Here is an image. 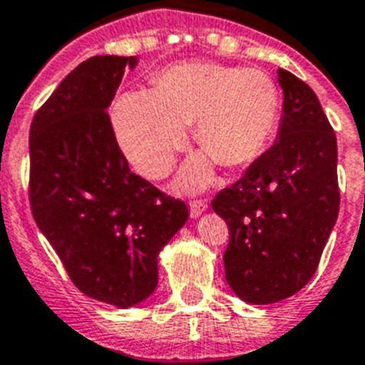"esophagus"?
<instances>
[{"instance_id":"obj_1","label":"esophagus","mask_w":365,"mask_h":365,"mask_svg":"<svg viewBox=\"0 0 365 365\" xmlns=\"http://www.w3.org/2000/svg\"><path fill=\"white\" fill-rule=\"evenodd\" d=\"M189 205H191V217L192 218H198L202 213H204L205 209H207V202H204V200H192Z\"/></svg>"}]
</instances>
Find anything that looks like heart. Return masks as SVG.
<instances>
[{"instance_id":"1","label":"heart","mask_w":365,"mask_h":365,"mask_svg":"<svg viewBox=\"0 0 365 365\" xmlns=\"http://www.w3.org/2000/svg\"><path fill=\"white\" fill-rule=\"evenodd\" d=\"M279 119V90L261 69L180 64L165 69L152 91H126L113 104V128L126 160L145 178L169 173L195 123L196 141L226 167L262 152ZM207 154L185 165L182 182L198 189L211 180Z\"/></svg>"}]
</instances>
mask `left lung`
<instances>
[{
  "instance_id": "obj_1",
  "label": "left lung",
  "mask_w": 365,
  "mask_h": 365,
  "mask_svg": "<svg viewBox=\"0 0 365 365\" xmlns=\"http://www.w3.org/2000/svg\"><path fill=\"white\" fill-rule=\"evenodd\" d=\"M283 117L275 143L213 200L230 227L226 281L246 303L270 305L316 274L338 218V148L318 97L277 69Z\"/></svg>"
}]
</instances>
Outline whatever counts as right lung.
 Returning a JSON list of instances; mask_svg holds the SVG:
<instances>
[{
	"label": "right lung",
	"instance_id": "obj_1",
	"mask_svg": "<svg viewBox=\"0 0 365 365\" xmlns=\"http://www.w3.org/2000/svg\"><path fill=\"white\" fill-rule=\"evenodd\" d=\"M135 56H91L73 69L31 125L33 217L73 284L128 309L158 287V255L187 205L130 170L106 110Z\"/></svg>",
	"mask_w": 365,
	"mask_h": 365
}]
</instances>
